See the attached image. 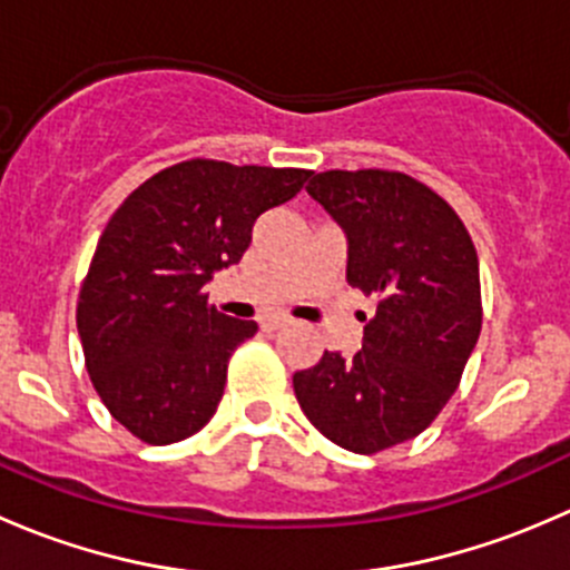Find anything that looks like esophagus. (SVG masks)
Segmentation results:
<instances>
[{"instance_id":"34e87169","label":"esophagus","mask_w":570,"mask_h":570,"mask_svg":"<svg viewBox=\"0 0 570 570\" xmlns=\"http://www.w3.org/2000/svg\"><path fill=\"white\" fill-rule=\"evenodd\" d=\"M289 322H292L289 317H267L262 322V327L264 331H281V327H286Z\"/></svg>"}]
</instances>
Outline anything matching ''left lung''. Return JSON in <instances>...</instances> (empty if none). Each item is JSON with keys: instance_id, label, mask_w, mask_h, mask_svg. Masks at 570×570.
Segmentation results:
<instances>
[{"instance_id": "left-lung-1", "label": "left lung", "mask_w": 570, "mask_h": 570, "mask_svg": "<svg viewBox=\"0 0 570 570\" xmlns=\"http://www.w3.org/2000/svg\"><path fill=\"white\" fill-rule=\"evenodd\" d=\"M308 195L347 234V281L377 297L364 347L295 372L308 422L375 455L416 439L455 394L480 338V262L458 212L400 170H325Z\"/></svg>"}]
</instances>
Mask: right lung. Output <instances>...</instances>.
I'll list each match as a JSON object with an SVG mask.
<instances>
[{
    "label": "right lung",
    "mask_w": 570,
    "mask_h": 570,
    "mask_svg": "<svg viewBox=\"0 0 570 570\" xmlns=\"http://www.w3.org/2000/svg\"><path fill=\"white\" fill-rule=\"evenodd\" d=\"M312 170L187 159L140 184L109 217L77 303L85 366L115 422L154 446L198 433L217 411L228 358L258 331L204 292L248 250L262 212Z\"/></svg>",
    "instance_id": "right-lung-1"
}]
</instances>
